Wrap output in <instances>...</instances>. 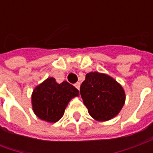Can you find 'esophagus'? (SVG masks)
<instances>
[{
  "label": "esophagus",
  "instance_id": "1",
  "mask_svg": "<svg viewBox=\"0 0 153 153\" xmlns=\"http://www.w3.org/2000/svg\"><path fill=\"white\" fill-rule=\"evenodd\" d=\"M74 86H75V88H76L77 89L79 90V88H80V83H79V82H78V83H75V84H74Z\"/></svg>",
  "mask_w": 153,
  "mask_h": 153
}]
</instances>
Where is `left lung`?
I'll use <instances>...</instances> for the list:
<instances>
[{
    "label": "left lung",
    "mask_w": 153,
    "mask_h": 153,
    "mask_svg": "<svg viewBox=\"0 0 153 153\" xmlns=\"http://www.w3.org/2000/svg\"><path fill=\"white\" fill-rule=\"evenodd\" d=\"M80 94L89 115L97 121L111 120L125 102L123 87L106 74L90 72L80 87Z\"/></svg>",
    "instance_id": "obj_1"
}]
</instances>
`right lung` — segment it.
Wrapping results in <instances>:
<instances>
[{"instance_id":"1","label":"right lung","mask_w":153,"mask_h":153,"mask_svg":"<svg viewBox=\"0 0 153 153\" xmlns=\"http://www.w3.org/2000/svg\"><path fill=\"white\" fill-rule=\"evenodd\" d=\"M76 97H79V92L73 85L66 81L58 83L53 77H49L33 91L32 108L40 120L55 123L63 116L68 103Z\"/></svg>"}]
</instances>
